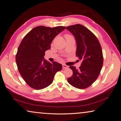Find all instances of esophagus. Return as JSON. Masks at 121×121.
I'll return each mask as SVG.
<instances>
[{"mask_svg": "<svg viewBox=\"0 0 121 121\" xmlns=\"http://www.w3.org/2000/svg\"><path fill=\"white\" fill-rule=\"evenodd\" d=\"M62 66H63V69H67L68 68V66H67L66 65H65V64H63Z\"/></svg>", "mask_w": 121, "mask_h": 121, "instance_id": "1", "label": "esophagus"}]
</instances>
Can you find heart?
Returning a JSON list of instances; mask_svg holds the SVG:
<instances>
[{"instance_id": "heart-1", "label": "heart", "mask_w": 121, "mask_h": 121, "mask_svg": "<svg viewBox=\"0 0 121 121\" xmlns=\"http://www.w3.org/2000/svg\"><path fill=\"white\" fill-rule=\"evenodd\" d=\"M65 37L66 39V38H73V37H72V36H71V35H69V34H66L65 35Z\"/></svg>"}]
</instances>
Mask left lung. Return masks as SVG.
<instances>
[{
  "label": "left lung",
  "mask_w": 121,
  "mask_h": 121,
  "mask_svg": "<svg viewBox=\"0 0 121 121\" xmlns=\"http://www.w3.org/2000/svg\"><path fill=\"white\" fill-rule=\"evenodd\" d=\"M75 37L77 50L76 56L82 60L79 69L70 66L73 75L68 78L70 84L83 89L90 86L99 76L103 63L101 46L91 31L81 24L66 27Z\"/></svg>",
  "instance_id": "obj_1"
}]
</instances>
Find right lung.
<instances>
[{
	"mask_svg": "<svg viewBox=\"0 0 121 121\" xmlns=\"http://www.w3.org/2000/svg\"><path fill=\"white\" fill-rule=\"evenodd\" d=\"M65 27L38 26L30 31L20 43L16 56V63L22 77L32 88H46L52 83L56 73L62 70V64L48 62L44 56L55 37Z\"/></svg>",
	"mask_w": 121,
	"mask_h": 121,
	"instance_id": "right-lung-1",
	"label": "right lung"
}]
</instances>
